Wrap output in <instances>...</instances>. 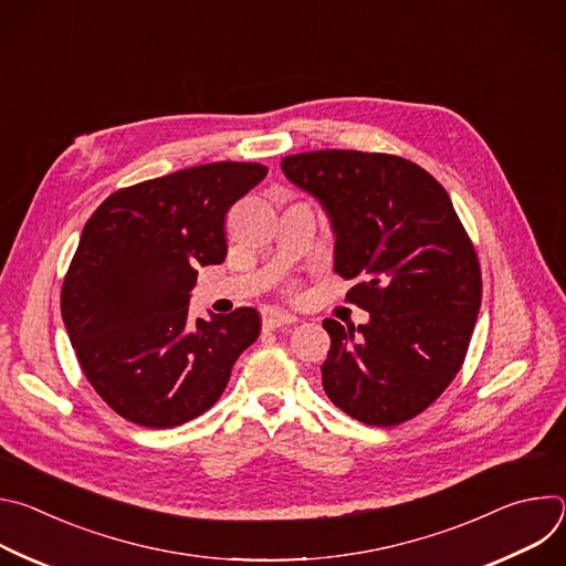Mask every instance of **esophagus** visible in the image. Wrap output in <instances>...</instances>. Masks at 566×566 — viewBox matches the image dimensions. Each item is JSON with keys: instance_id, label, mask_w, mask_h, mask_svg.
Returning a JSON list of instances; mask_svg holds the SVG:
<instances>
[{"instance_id": "34e87169", "label": "esophagus", "mask_w": 566, "mask_h": 566, "mask_svg": "<svg viewBox=\"0 0 566 566\" xmlns=\"http://www.w3.org/2000/svg\"><path fill=\"white\" fill-rule=\"evenodd\" d=\"M293 322H297L295 315L286 313V311H277V308H271L264 313L262 317V327L266 332H273V329H280V327H286V325H293Z\"/></svg>"}]
</instances>
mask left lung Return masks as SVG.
<instances>
[{
  "label": "left lung",
  "instance_id": "8db88e82",
  "mask_svg": "<svg viewBox=\"0 0 566 566\" xmlns=\"http://www.w3.org/2000/svg\"><path fill=\"white\" fill-rule=\"evenodd\" d=\"M336 234L334 271L367 325L322 327L332 349L322 387L352 419L391 428L421 415L463 365L481 304L472 241L443 186L408 158L319 149L282 158Z\"/></svg>",
  "mask_w": 566,
  "mask_h": 566
}]
</instances>
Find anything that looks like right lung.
Segmentation results:
<instances>
[{
	"label": "right lung",
	"instance_id": "add662e5",
	"mask_svg": "<svg viewBox=\"0 0 566 566\" xmlns=\"http://www.w3.org/2000/svg\"><path fill=\"white\" fill-rule=\"evenodd\" d=\"M260 164L197 166L123 188L85 223L64 275L62 319L87 380L123 419L175 428L210 410L262 317L241 306L188 317L197 269L226 260L230 206Z\"/></svg>",
	"mask_w": 566,
	"mask_h": 566
}]
</instances>
